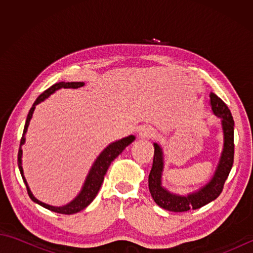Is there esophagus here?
<instances>
[{"instance_id":"esophagus-1","label":"esophagus","mask_w":253,"mask_h":253,"mask_svg":"<svg viewBox=\"0 0 253 253\" xmlns=\"http://www.w3.org/2000/svg\"><path fill=\"white\" fill-rule=\"evenodd\" d=\"M154 130L153 128L151 127H148V126H143L140 128V130H139V138L140 139H149L154 136Z\"/></svg>"}]
</instances>
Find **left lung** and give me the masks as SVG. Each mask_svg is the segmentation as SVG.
Here are the masks:
<instances>
[{
	"mask_svg": "<svg viewBox=\"0 0 253 253\" xmlns=\"http://www.w3.org/2000/svg\"><path fill=\"white\" fill-rule=\"evenodd\" d=\"M210 106L212 114L219 118L223 135V147L214 173L203 186L197 190L179 195L169 191L163 186V170L165 166L164 152L159 143L154 142V157L151 171L149 174V190L154 202L162 209L171 212H186L196 210L212 202L222 192L225 180L227 179L234 162V127L227 105L218 96L210 92Z\"/></svg>",
	"mask_w": 253,
	"mask_h": 253,
	"instance_id": "8db88e82",
	"label": "left lung"
}]
</instances>
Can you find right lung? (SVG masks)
I'll use <instances>...</instances> for the list:
<instances>
[{
  "label": "right lung",
  "mask_w": 253,
  "mask_h": 253,
  "mask_svg": "<svg viewBox=\"0 0 253 253\" xmlns=\"http://www.w3.org/2000/svg\"><path fill=\"white\" fill-rule=\"evenodd\" d=\"M84 83H80V82L79 83L61 82V83L53 84L52 87H50L49 89L45 90L43 93L38 96V99L35 101V103L32 104L28 115H27L23 137H21L19 151H18V169H19L21 177H23V180L27 187V191H28V195H29L31 200L39 204V206L50 210V211H53L55 213H61V214H68V215L69 214H75V213L80 212L82 210L87 208L89 204L93 201V199L96 197V195H98L102 182H103V179H104V175L106 173L107 169H109V166L111 165V163L124 151V149H125L127 146H129V144L135 141V139H136L135 136L130 135L128 137L122 138V139H120V140L113 141L110 144H107V146L103 149V151H102L98 155V157H96L93 164L91 165V168L88 171L87 177H85L82 189H80L78 195L75 197L72 201H69L68 203L64 204V206H62V207H55V206H50V204H46L44 202L38 200V199L34 196V193L31 192L30 188L28 186V182H27V180L25 178L24 169H23V160H21V158H23V150H21V147H23V144L26 141V132H27V130H28V126L30 124L32 115H34L36 106L38 104H40L41 102L45 101V99L49 98L51 94L55 93L57 90L63 89V88L64 89H69V88L78 89V88L84 87Z\"/></svg>",
  "instance_id": "1"
}]
</instances>
